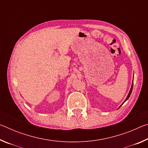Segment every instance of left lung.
I'll list each match as a JSON object with an SVG mask.
<instances>
[{
    "label": "left lung",
    "mask_w": 148,
    "mask_h": 148,
    "mask_svg": "<svg viewBox=\"0 0 148 148\" xmlns=\"http://www.w3.org/2000/svg\"><path fill=\"white\" fill-rule=\"evenodd\" d=\"M132 87H133V81H132V86H131V90H130V91H129V94H128V95H127V98H126V99H125V101H124V102H125V101H127V99H128L129 98V97H130V95H131V92H132ZM124 102H123V103H124ZM121 104V105H122ZM120 106H119V108H120Z\"/></svg>",
    "instance_id": "8db88e82"
}]
</instances>
